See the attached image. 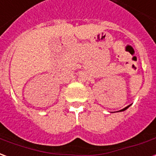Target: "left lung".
<instances>
[{
  "instance_id": "left-lung-1",
  "label": "left lung",
  "mask_w": 156,
  "mask_h": 156,
  "mask_svg": "<svg viewBox=\"0 0 156 156\" xmlns=\"http://www.w3.org/2000/svg\"><path fill=\"white\" fill-rule=\"evenodd\" d=\"M129 106H127V107H125V108H123V109H121V110H119V111H124V110H125V109H127V108H129Z\"/></svg>"
}]
</instances>
